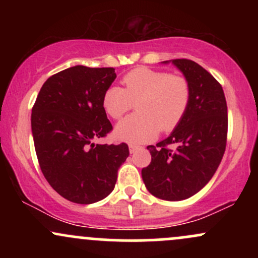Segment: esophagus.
I'll list each match as a JSON object with an SVG mask.
<instances>
[{"label": "esophagus", "instance_id": "34e87169", "mask_svg": "<svg viewBox=\"0 0 258 258\" xmlns=\"http://www.w3.org/2000/svg\"><path fill=\"white\" fill-rule=\"evenodd\" d=\"M130 153L131 154H133L135 152H137V150L139 149V148L141 147H138V146H135V144H130Z\"/></svg>", "mask_w": 258, "mask_h": 258}]
</instances>
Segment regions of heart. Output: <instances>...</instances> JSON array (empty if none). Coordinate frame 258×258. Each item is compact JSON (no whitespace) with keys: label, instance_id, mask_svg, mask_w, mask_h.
Segmentation results:
<instances>
[{"label":"heart","instance_id":"b5f03b06","mask_svg":"<svg viewBox=\"0 0 258 258\" xmlns=\"http://www.w3.org/2000/svg\"><path fill=\"white\" fill-rule=\"evenodd\" d=\"M125 88L110 86L103 94V108L109 116L120 120L137 103L138 114L121 121L115 128L120 141L138 144L159 132L173 131L184 117L191 99L189 80L149 68H136L122 78Z\"/></svg>","mask_w":258,"mask_h":258}]
</instances>
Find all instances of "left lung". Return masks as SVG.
<instances>
[{
    "label": "left lung",
    "instance_id": "obj_1",
    "mask_svg": "<svg viewBox=\"0 0 258 258\" xmlns=\"http://www.w3.org/2000/svg\"><path fill=\"white\" fill-rule=\"evenodd\" d=\"M172 63L190 82V104L166 139L147 147L152 161L142 170V178L154 197L178 201L201 190L221 164L228 110L223 88L207 70L190 59H173Z\"/></svg>",
    "mask_w": 258,
    "mask_h": 258
}]
</instances>
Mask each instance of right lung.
I'll return each mask as SVG.
<instances>
[{"mask_svg":"<svg viewBox=\"0 0 258 258\" xmlns=\"http://www.w3.org/2000/svg\"><path fill=\"white\" fill-rule=\"evenodd\" d=\"M115 78L114 68L76 65L47 79L32 106L31 130L41 171L72 203L93 204L108 197L130 154L126 143H93L112 130L102 100Z\"/></svg>","mask_w":258,"mask_h":258,"instance_id":"right-lung-1","label":"right lung"}]
</instances>
